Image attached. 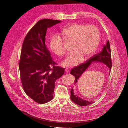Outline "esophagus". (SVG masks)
<instances>
[{
    "mask_svg": "<svg viewBox=\"0 0 128 128\" xmlns=\"http://www.w3.org/2000/svg\"><path fill=\"white\" fill-rule=\"evenodd\" d=\"M65 71L66 72V73H68L69 72V69L68 68H66L65 69Z\"/></svg>",
    "mask_w": 128,
    "mask_h": 128,
    "instance_id": "34e87169",
    "label": "esophagus"
}]
</instances>
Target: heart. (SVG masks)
I'll use <instances>...</instances> for the list:
<instances>
[{
	"label": "heart",
	"instance_id": "heart-1",
	"mask_svg": "<svg viewBox=\"0 0 128 128\" xmlns=\"http://www.w3.org/2000/svg\"><path fill=\"white\" fill-rule=\"evenodd\" d=\"M66 42H72V52L67 56L62 65L73 67L78 64L84 59H87L94 52L100 41L99 29L93 25L74 23L66 26L60 33ZM53 53L58 57L64 56L65 52L64 42L58 35H54L50 42Z\"/></svg>",
	"mask_w": 128,
	"mask_h": 128
}]
</instances>
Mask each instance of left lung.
Returning a JSON list of instances; mask_svg holds the SVG:
<instances>
[{"label": "left lung", "instance_id": "left-lung-1", "mask_svg": "<svg viewBox=\"0 0 128 128\" xmlns=\"http://www.w3.org/2000/svg\"><path fill=\"white\" fill-rule=\"evenodd\" d=\"M94 62H100L105 64L110 70L112 67V61L111 59L110 44H109V42L108 40L106 42V44L103 46L102 50L99 53L95 55L90 57L86 62L82 63L78 66L72 68L70 71V74L75 77V80L74 82V84H76L78 82V79L82 76V74H84V72H85L86 69H87V68L90 66L91 63ZM74 91V90L72 88L70 91V99L76 104L80 106H84L94 103L93 101L88 102V101L82 100L78 96L75 95Z\"/></svg>", "mask_w": 128, "mask_h": 128}]
</instances>
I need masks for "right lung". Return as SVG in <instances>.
<instances>
[{"label":"right lung","mask_w":128,"mask_h":128,"mask_svg":"<svg viewBox=\"0 0 128 128\" xmlns=\"http://www.w3.org/2000/svg\"><path fill=\"white\" fill-rule=\"evenodd\" d=\"M44 19L38 21L28 32L21 50L19 69L25 93L35 102L44 104L54 98V82L64 74L56 66L46 44L47 28L60 23Z\"/></svg>","instance_id":"add662e5"}]
</instances>
